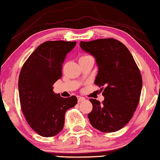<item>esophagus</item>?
Segmentation results:
<instances>
[{
	"instance_id": "1",
	"label": "esophagus",
	"mask_w": 160,
	"mask_h": 160,
	"mask_svg": "<svg viewBox=\"0 0 160 160\" xmlns=\"http://www.w3.org/2000/svg\"><path fill=\"white\" fill-rule=\"evenodd\" d=\"M85 100H86V99H85L84 98H82V97H80V96H78V102H82V101H84Z\"/></svg>"
}]
</instances>
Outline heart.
Instances as JSON below:
<instances>
[{
    "label": "heart",
    "mask_w": 160,
    "mask_h": 160,
    "mask_svg": "<svg viewBox=\"0 0 160 160\" xmlns=\"http://www.w3.org/2000/svg\"><path fill=\"white\" fill-rule=\"evenodd\" d=\"M86 56H87V55H83V56H82V57H80V58H83V57H86Z\"/></svg>",
    "instance_id": "1"
}]
</instances>
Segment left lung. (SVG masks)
I'll return each mask as SVG.
<instances>
[{"label":"left lung","instance_id":"left-lung-1","mask_svg":"<svg viewBox=\"0 0 160 160\" xmlns=\"http://www.w3.org/2000/svg\"><path fill=\"white\" fill-rule=\"evenodd\" d=\"M80 46L96 60L94 83L106 86L101 88L105 98L102 103L90 99L91 124L105 133L120 130L131 120L139 102L142 80L138 66L128 48L114 38L81 41Z\"/></svg>","mask_w":160,"mask_h":160}]
</instances>
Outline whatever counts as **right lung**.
<instances>
[{
	"mask_svg": "<svg viewBox=\"0 0 160 160\" xmlns=\"http://www.w3.org/2000/svg\"><path fill=\"white\" fill-rule=\"evenodd\" d=\"M76 41H46L24 62L18 80L22 112L30 127L40 136L54 137L62 130L65 114L78 102L75 96L63 98L53 92L62 77V66Z\"/></svg>",
	"mask_w": 160,
	"mask_h": 160,
	"instance_id": "add662e5",
	"label": "right lung"
}]
</instances>
